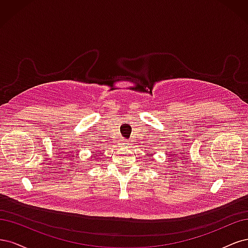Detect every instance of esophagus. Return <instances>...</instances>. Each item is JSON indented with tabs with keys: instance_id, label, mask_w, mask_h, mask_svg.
Returning <instances> with one entry per match:
<instances>
[{
	"instance_id": "1",
	"label": "esophagus",
	"mask_w": 248,
	"mask_h": 248,
	"mask_svg": "<svg viewBox=\"0 0 248 248\" xmlns=\"http://www.w3.org/2000/svg\"><path fill=\"white\" fill-rule=\"evenodd\" d=\"M121 145H123V146H127V145H128V141L125 140H121Z\"/></svg>"
}]
</instances>
